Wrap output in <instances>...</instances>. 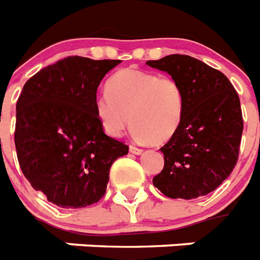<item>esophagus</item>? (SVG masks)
I'll return each instance as SVG.
<instances>
[{"mask_svg": "<svg viewBox=\"0 0 260 260\" xmlns=\"http://www.w3.org/2000/svg\"><path fill=\"white\" fill-rule=\"evenodd\" d=\"M130 151L134 153V154H141V153H142V149H141V147L134 146V145H130Z\"/></svg>", "mask_w": 260, "mask_h": 260, "instance_id": "34e87169", "label": "esophagus"}]
</instances>
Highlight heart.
I'll return each mask as SVG.
<instances>
[{
	"label": "heart",
	"mask_w": 260,
	"mask_h": 260,
	"mask_svg": "<svg viewBox=\"0 0 260 260\" xmlns=\"http://www.w3.org/2000/svg\"><path fill=\"white\" fill-rule=\"evenodd\" d=\"M185 95L172 76L126 68L107 82V92L95 98L94 109L109 136L119 137L128 126L138 141L162 143L181 123Z\"/></svg>",
	"instance_id": "1"
}]
</instances>
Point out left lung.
Segmentation results:
<instances>
[{"mask_svg":"<svg viewBox=\"0 0 260 260\" xmlns=\"http://www.w3.org/2000/svg\"><path fill=\"white\" fill-rule=\"evenodd\" d=\"M146 64L168 72L185 95L181 123L159 149L165 165L153 184L170 199L205 196L238 162L243 133L238 92L223 72L188 55H169Z\"/></svg>","mask_w":260,"mask_h":260,"instance_id":"left-lung-1","label":"left lung"}]
</instances>
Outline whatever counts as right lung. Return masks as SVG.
Returning <instances> with one entry per match:
<instances>
[{"label":"right lung","instance_id":"right-lung-1","mask_svg":"<svg viewBox=\"0 0 260 260\" xmlns=\"http://www.w3.org/2000/svg\"><path fill=\"white\" fill-rule=\"evenodd\" d=\"M120 60L68 56L24 84L16 105L14 143L33 189L61 208H84L105 196L110 168L128 146L106 136L94 102Z\"/></svg>","mask_w":260,"mask_h":260}]
</instances>
